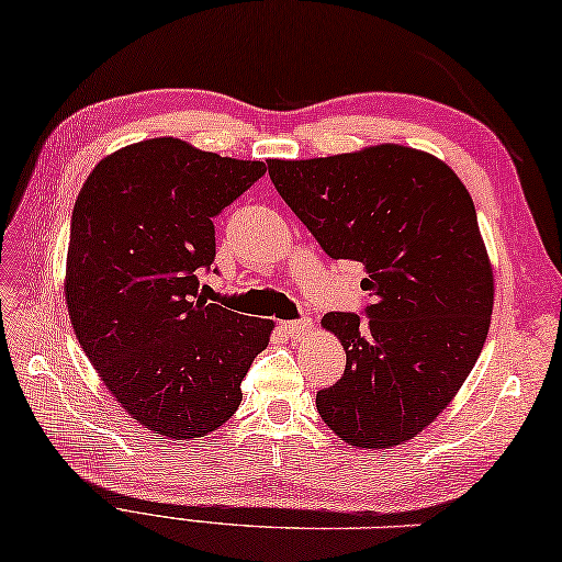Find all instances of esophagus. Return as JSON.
I'll return each instance as SVG.
<instances>
[{
  "instance_id": "esophagus-1",
  "label": "esophagus",
  "mask_w": 562,
  "mask_h": 562,
  "mask_svg": "<svg viewBox=\"0 0 562 562\" xmlns=\"http://www.w3.org/2000/svg\"><path fill=\"white\" fill-rule=\"evenodd\" d=\"M281 325H283V330L289 333V337H303L305 333H311V327H313L311 321H285Z\"/></svg>"
}]
</instances>
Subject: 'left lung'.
<instances>
[{"mask_svg": "<svg viewBox=\"0 0 562 562\" xmlns=\"http://www.w3.org/2000/svg\"><path fill=\"white\" fill-rule=\"evenodd\" d=\"M267 164L327 257L362 263L372 295L367 321L323 317L347 364L317 391V413L357 448L416 438L458 394L490 333L494 277L468 188L440 158L398 144Z\"/></svg>", "mask_w": 562, "mask_h": 562, "instance_id": "1", "label": "left lung"}]
</instances>
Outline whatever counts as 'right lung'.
<instances>
[{
    "instance_id": "obj_1",
    "label": "right lung",
    "mask_w": 562,
    "mask_h": 562,
    "mask_svg": "<svg viewBox=\"0 0 562 562\" xmlns=\"http://www.w3.org/2000/svg\"><path fill=\"white\" fill-rule=\"evenodd\" d=\"M263 173V161L164 136L102 158L72 207V330L122 408L166 438H205L229 420L269 345L271 321L200 295L215 261L213 220Z\"/></svg>"
}]
</instances>
